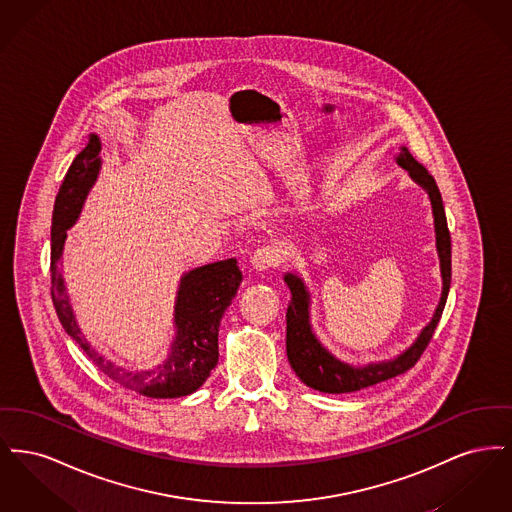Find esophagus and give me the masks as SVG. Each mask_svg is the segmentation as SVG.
I'll use <instances>...</instances> for the list:
<instances>
[{
    "instance_id": "1",
    "label": "esophagus",
    "mask_w": 512,
    "mask_h": 512,
    "mask_svg": "<svg viewBox=\"0 0 512 512\" xmlns=\"http://www.w3.org/2000/svg\"><path fill=\"white\" fill-rule=\"evenodd\" d=\"M278 263H280V253L272 245H263V247L255 249V253L251 257V265L257 268V270H268V268L278 267Z\"/></svg>"
}]
</instances>
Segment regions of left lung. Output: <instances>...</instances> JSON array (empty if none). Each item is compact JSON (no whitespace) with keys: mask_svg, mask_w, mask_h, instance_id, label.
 <instances>
[{"mask_svg":"<svg viewBox=\"0 0 512 512\" xmlns=\"http://www.w3.org/2000/svg\"><path fill=\"white\" fill-rule=\"evenodd\" d=\"M397 163L407 169L414 180L424 186L430 195L432 209H434V220H436V240H438L439 261H441V276H443V292L439 299L436 315L432 322L422 330L418 340L413 345L393 359L390 363H378V365L363 366V368H353V366L343 365L338 359H334L311 332L309 324V295L305 292L303 282L293 276L286 274V282L292 290V305L288 307L286 315V351L288 359L292 365L295 374L313 390L324 391V393H349V391L363 390L368 386L380 384L384 380H390L393 376H399L407 370H411L422 353L426 351L428 343L432 340L439 318L443 313L447 293L451 286V236L447 228V219L443 211V201L439 194L438 184L434 176L426 171L407 147L401 149Z\"/></svg>","mask_w":512,"mask_h":512,"instance_id":"8db88e82","label":"left lung"}]
</instances>
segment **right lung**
<instances>
[{
	"label": "right lung",
	"instance_id": "right-lung-1",
	"mask_svg": "<svg viewBox=\"0 0 512 512\" xmlns=\"http://www.w3.org/2000/svg\"><path fill=\"white\" fill-rule=\"evenodd\" d=\"M98 140H90L65 174L53 205L51 219V299L65 332L73 338L99 370L126 390L138 391L153 399H172L190 395L203 386L219 361V324L226 307L242 284V272L236 259H226L190 270L176 299V340L171 355L163 365L142 372H128L109 363L82 336L65 293L59 259L71 228L88 190L99 171Z\"/></svg>",
	"mask_w": 512,
	"mask_h": 512
}]
</instances>
